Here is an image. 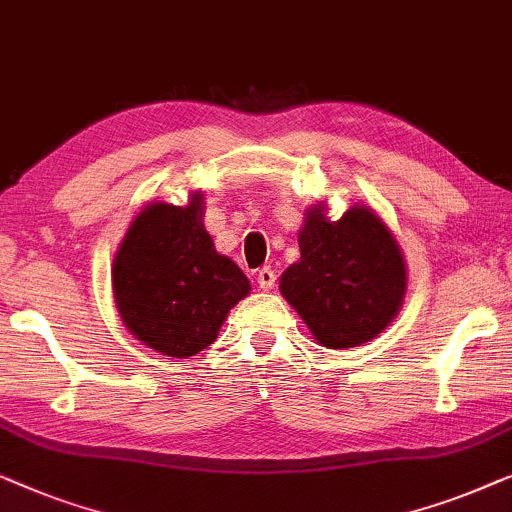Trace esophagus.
Segmentation results:
<instances>
[{"mask_svg": "<svg viewBox=\"0 0 512 512\" xmlns=\"http://www.w3.org/2000/svg\"><path fill=\"white\" fill-rule=\"evenodd\" d=\"M257 283H259V290L264 292L273 290V285H276V273H273L269 266H264V269L257 271Z\"/></svg>", "mask_w": 512, "mask_h": 512, "instance_id": "1", "label": "esophagus"}]
</instances>
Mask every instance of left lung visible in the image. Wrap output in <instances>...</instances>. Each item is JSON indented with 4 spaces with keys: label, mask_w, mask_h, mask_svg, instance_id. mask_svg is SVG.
<instances>
[{
    "label": "left lung",
    "mask_w": 512,
    "mask_h": 512,
    "mask_svg": "<svg viewBox=\"0 0 512 512\" xmlns=\"http://www.w3.org/2000/svg\"><path fill=\"white\" fill-rule=\"evenodd\" d=\"M327 201L306 211L299 262L280 276V294L320 345L357 348L397 318L408 290V266L383 218L352 204L329 220Z\"/></svg>",
    "instance_id": "1"
}]
</instances>
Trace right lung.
Masks as SVG:
<instances>
[{
    "label": "right lung",
    "mask_w": 512,
    "mask_h": 512,
    "mask_svg": "<svg viewBox=\"0 0 512 512\" xmlns=\"http://www.w3.org/2000/svg\"><path fill=\"white\" fill-rule=\"evenodd\" d=\"M204 194L185 206L150 201L113 257V299L122 325L143 345L187 359L218 338L250 280L215 250L204 227Z\"/></svg>",
    "instance_id": "obj_1"
}]
</instances>
